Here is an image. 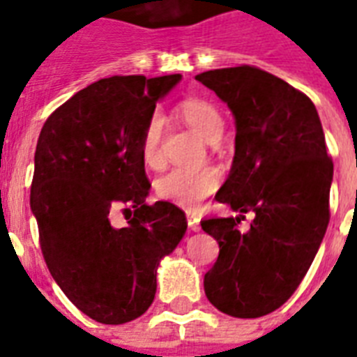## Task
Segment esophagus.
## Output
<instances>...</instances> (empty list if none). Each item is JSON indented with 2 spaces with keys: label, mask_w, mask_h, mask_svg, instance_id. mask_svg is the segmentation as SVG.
<instances>
[{
  "label": "esophagus",
  "mask_w": 357,
  "mask_h": 357,
  "mask_svg": "<svg viewBox=\"0 0 357 357\" xmlns=\"http://www.w3.org/2000/svg\"><path fill=\"white\" fill-rule=\"evenodd\" d=\"M199 221H201V219L197 218L195 213L188 212V227H190L192 232H199V230H201V223H199Z\"/></svg>",
  "instance_id": "1"
}]
</instances>
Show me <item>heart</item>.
Wrapping results in <instances>:
<instances>
[{
    "label": "heart",
    "instance_id": "b5f03b06",
    "mask_svg": "<svg viewBox=\"0 0 357 357\" xmlns=\"http://www.w3.org/2000/svg\"><path fill=\"white\" fill-rule=\"evenodd\" d=\"M178 112L190 127L206 142H218L223 136L225 119L218 107L206 99L190 98L178 105ZM162 121L160 114H153L145 125L142 136V156L145 164L158 167L164 162L162 153ZM221 173L210 165H193V167H175L164 175L156 184L160 197L175 202L178 206L193 208L195 204L213 193L219 188Z\"/></svg>",
    "mask_w": 357,
    "mask_h": 357
}]
</instances>
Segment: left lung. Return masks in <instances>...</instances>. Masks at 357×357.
I'll list each match as a JSON object with an SVG mask.
<instances>
[{"instance_id": "left-lung-1", "label": "left lung", "mask_w": 357, "mask_h": 357, "mask_svg": "<svg viewBox=\"0 0 357 357\" xmlns=\"http://www.w3.org/2000/svg\"><path fill=\"white\" fill-rule=\"evenodd\" d=\"M195 79L227 102L236 121L232 167L215 201L238 215L201 221L219 243L204 293L227 315L261 317L295 293L326 234L333 164L323 125L310 98L252 66ZM247 211L255 221L239 233Z\"/></svg>"}]
</instances>
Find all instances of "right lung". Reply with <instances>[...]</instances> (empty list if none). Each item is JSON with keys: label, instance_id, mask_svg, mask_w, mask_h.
Here are the masks:
<instances>
[{"label": "right lung", "instance_id": "add662e5", "mask_svg": "<svg viewBox=\"0 0 357 357\" xmlns=\"http://www.w3.org/2000/svg\"><path fill=\"white\" fill-rule=\"evenodd\" d=\"M182 75L108 77L51 114L34 153L31 212L47 269L93 321L123 324L153 304L160 259L188 228L181 208L149 206L142 136ZM123 207L128 227L109 215Z\"/></svg>", "mask_w": 357, "mask_h": 357}]
</instances>
